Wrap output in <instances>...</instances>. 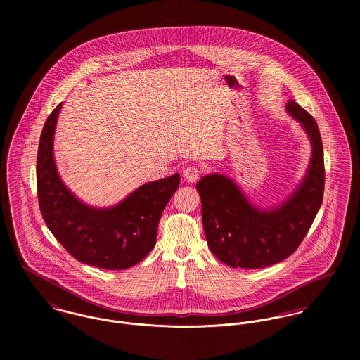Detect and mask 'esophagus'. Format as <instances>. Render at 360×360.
Here are the masks:
<instances>
[{
    "instance_id": "esophagus-1",
    "label": "esophagus",
    "mask_w": 360,
    "mask_h": 360,
    "mask_svg": "<svg viewBox=\"0 0 360 360\" xmlns=\"http://www.w3.org/2000/svg\"><path fill=\"white\" fill-rule=\"evenodd\" d=\"M201 176V170L197 166H190L183 170V177L187 183H195Z\"/></svg>"
}]
</instances>
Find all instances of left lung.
I'll return each mask as SVG.
<instances>
[{"label":"left lung","mask_w":360,"mask_h":360,"mask_svg":"<svg viewBox=\"0 0 360 360\" xmlns=\"http://www.w3.org/2000/svg\"><path fill=\"white\" fill-rule=\"evenodd\" d=\"M287 110L311 141L308 174L298 190L271 210L251 205L230 179L209 174L197 183L202 224L212 254L231 267L263 269L292 255L308 234L324 194V154L319 126L295 101Z\"/></svg>","instance_id":"1"}]
</instances>
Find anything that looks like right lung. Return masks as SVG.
I'll return each mask as SVG.
<instances>
[{
    "label": "right lung",
    "instance_id": "obj_1",
    "mask_svg": "<svg viewBox=\"0 0 360 360\" xmlns=\"http://www.w3.org/2000/svg\"><path fill=\"white\" fill-rule=\"evenodd\" d=\"M59 103L46 120L37 153V197L46 224L60 245L86 264L108 270L129 269L156 243L162 212L180 184V174L147 183L110 209L80 202L60 181L52 153Z\"/></svg>",
    "mask_w": 360,
    "mask_h": 360
}]
</instances>
